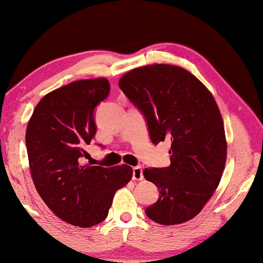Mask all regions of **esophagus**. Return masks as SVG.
Wrapping results in <instances>:
<instances>
[{"instance_id":"obj_1","label":"esophagus","mask_w":263,"mask_h":263,"mask_svg":"<svg viewBox=\"0 0 263 263\" xmlns=\"http://www.w3.org/2000/svg\"><path fill=\"white\" fill-rule=\"evenodd\" d=\"M142 179H143L142 167L141 166L133 167V180H142Z\"/></svg>"}]
</instances>
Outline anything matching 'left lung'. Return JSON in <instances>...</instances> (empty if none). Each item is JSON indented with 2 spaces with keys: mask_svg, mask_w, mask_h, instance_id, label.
Wrapping results in <instances>:
<instances>
[{
  "mask_svg": "<svg viewBox=\"0 0 263 263\" xmlns=\"http://www.w3.org/2000/svg\"><path fill=\"white\" fill-rule=\"evenodd\" d=\"M119 86L143 115L152 142H172L168 167L143 171L159 190V199L144 212L162 226L187 222L214 195L226 166V133L215 98L189 71L166 64L129 71Z\"/></svg>",
  "mask_w": 263,
  "mask_h": 263,
  "instance_id": "left-lung-1",
  "label": "left lung"
}]
</instances>
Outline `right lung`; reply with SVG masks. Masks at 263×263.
Returning a JSON list of instances; mask_svg holds the SVG:
<instances>
[{
  "label": "right lung",
  "instance_id": "right-lung-1",
  "mask_svg": "<svg viewBox=\"0 0 263 263\" xmlns=\"http://www.w3.org/2000/svg\"><path fill=\"white\" fill-rule=\"evenodd\" d=\"M109 92L105 78L59 87L37 103L26 130L37 193L60 219L76 227L89 228L104 220L115 192L133 176L127 165L108 168L83 159L97 130L95 108Z\"/></svg>",
  "mask_w": 263,
  "mask_h": 263
}]
</instances>
